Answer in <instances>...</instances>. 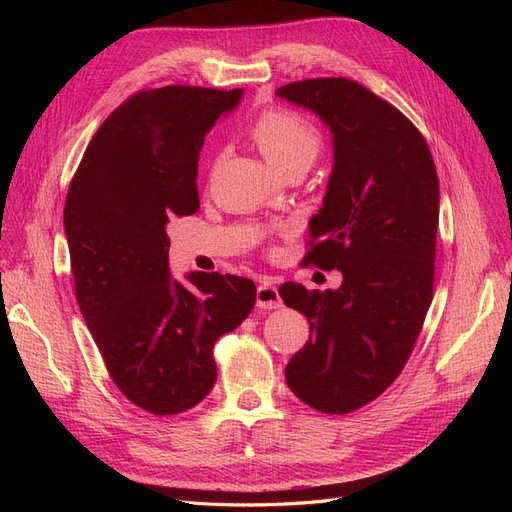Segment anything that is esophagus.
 I'll return each instance as SVG.
<instances>
[{"label": "esophagus", "instance_id": "1", "mask_svg": "<svg viewBox=\"0 0 512 512\" xmlns=\"http://www.w3.org/2000/svg\"><path fill=\"white\" fill-rule=\"evenodd\" d=\"M256 303L262 309H280L282 297H280V284H277L273 277H265L256 290Z\"/></svg>", "mask_w": 512, "mask_h": 512}]
</instances>
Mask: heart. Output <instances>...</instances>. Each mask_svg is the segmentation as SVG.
Listing matches in <instances>:
<instances>
[{"label":"heart","mask_w":512,"mask_h":512,"mask_svg":"<svg viewBox=\"0 0 512 512\" xmlns=\"http://www.w3.org/2000/svg\"><path fill=\"white\" fill-rule=\"evenodd\" d=\"M250 136L265 158L282 173L309 168L322 149V134L312 121L288 108H269L256 117Z\"/></svg>","instance_id":"heart-1"}]
</instances>
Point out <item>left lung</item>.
Masks as SVG:
<instances>
[{"label":"left lung","mask_w":512,"mask_h":512,"mask_svg":"<svg viewBox=\"0 0 512 512\" xmlns=\"http://www.w3.org/2000/svg\"><path fill=\"white\" fill-rule=\"evenodd\" d=\"M275 94L333 132L335 162L309 220L305 262L344 277L324 292L280 286L284 303L309 322L286 382L318 412L348 414L389 389L423 329L436 271V164L404 113L350 79H307Z\"/></svg>","instance_id":"8db88e82"}]
</instances>
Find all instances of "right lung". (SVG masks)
Returning <instances> with one entry per match:
<instances>
[{
	"mask_svg": "<svg viewBox=\"0 0 512 512\" xmlns=\"http://www.w3.org/2000/svg\"><path fill=\"white\" fill-rule=\"evenodd\" d=\"M241 89H143L104 119L70 181L64 228L76 301L108 376L134 406L181 414L218 380L213 346L250 316L239 275L170 277L166 226L198 211V156Z\"/></svg>",
	"mask_w": 512,
	"mask_h": 512,
	"instance_id": "right-lung-1",
	"label": "right lung"
}]
</instances>
